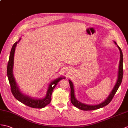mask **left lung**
<instances>
[{"label":"left lung","instance_id":"left-lung-1","mask_svg":"<svg viewBox=\"0 0 128 128\" xmlns=\"http://www.w3.org/2000/svg\"><path fill=\"white\" fill-rule=\"evenodd\" d=\"M114 43L116 44L118 48L120 50V64H119V67H118V78L116 82V84L115 86H114V88L111 92L110 94H109L108 97L106 98V99L101 102L99 104L97 105H88L86 104L82 103L81 102H79L78 100L76 99V98L75 96V90H74V84H72V81L71 80H69V84L70 86V89H71V92H70V95H71V102L72 104L75 107L77 108H78L80 110H82L84 111H90V110H97L100 108H102L103 107H104L106 105H108V104L111 102V101L112 100L113 98H114V94L116 93L118 89L120 87L122 81V78H123V53L122 52V50L119 47L117 43L114 41Z\"/></svg>","mask_w":128,"mask_h":128}]
</instances>
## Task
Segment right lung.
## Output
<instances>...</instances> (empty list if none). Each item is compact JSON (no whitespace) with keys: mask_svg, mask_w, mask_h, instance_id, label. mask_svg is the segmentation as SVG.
Masks as SVG:
<instances>
[{"mask_svg":"<svg viewBox=\"0 0 128 128\" xmlns=\"http://www.w3.org/2000/svg\"><path fill=\"white\" fill-rule=\"evenodd\" d=\"M20 39H21V38H20L19 40L13 44L11 50L9 59H8V64L7 75L8 81H9L10 84L11 92L14 96L19 102L23 103V104L32 108H44L46 106L49 104L50 101H51V96L52 92L56 87V85L58 84V83L61 80L65 79V78L64 76H60L50 82L48 85V88H47L46 96L43 98H32L30 96H27V95L22 93L20 91L18 87L13 75L14 52H15L17 44L20 42Z\"/></svg>","mask_w":128,"mask_h":128,"instance_id":"right-lung-1","label":"right lung"}]
</instances>
